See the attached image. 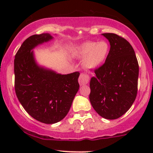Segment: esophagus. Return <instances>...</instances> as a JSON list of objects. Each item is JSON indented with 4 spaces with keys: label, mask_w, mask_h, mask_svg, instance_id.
<instances>
[{
    "label": "esophagus",
    "mask_w": 153,
    "mask_h": 153,
    "mask_svg": "<svg viewBox=\"0 0 153 153\" xmlns=\"http://www.w3.org/2000/svg\"><path fill=\"white\" fill-rule=\"evenodd\" d=\"M89 79H90V77H89L88 75L85 74V73H81V74L80 75V77H79L78 79L79 84H80V85H86L89 81Z\"/></svg>",
    "instance_id": "1"
}]
</instances>
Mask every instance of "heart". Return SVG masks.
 <instances>
[{"instance_id": "obj_1", "label": "heart", "mask_w": 153, "mask_h": 153, "mask_svg": "<svg viewBox=\"0 0 153 153\" xmlns=\"http://www.w3.org/2000/svg\"><path fill=\"white\" fill-rule=\"evenodd\" d=\"M110 53L108 42L88 41L75 47L71 50V56L82 59V65L88 71L94 70L104 64Z\"/></svg>"}]
</instances>
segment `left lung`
I'll return each mask as SVG.
<instances>
[{
  "label": "left lung",
  "mask_w": 153,
  "mask_h": 153,
  "mask_svg": "<svg viewBox=\"0 0 153 153\" xmlns=\"http://www.w3.org/2000/svg\"><path fill=\"white\" fill-rule=\"evenodd\" d=\"M110 43V53L90 81L89 99L103 118L116 119L130 108L137 94L139 65L134 49L125 39L102 34Z\"/></svg>",
  "instance_id": "8db88e82"
}]
</instances>
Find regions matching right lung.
Masks as SVG:
<instances>
[{
	"instance_id": "add662e5",
	"label": "right lung",
	"mask_w": 153,
	"mask_h": 153,
	"mask_svg": "<svg viewBox=\"0 0 153 153\" xmlns=\"http://www.w3.org/2000/svg\"><path fill=\"white\" fill-rule=\"evenodd\" d=\"M52 39L47 33L29 36L14 59L17 98L31 117L45 124H54L65 117L80 86L79 72L59 74L36 62L33 49Z\"/></svg>"
}]
</instances>
